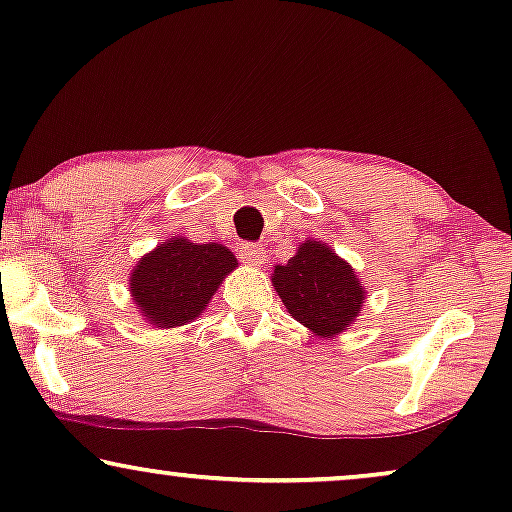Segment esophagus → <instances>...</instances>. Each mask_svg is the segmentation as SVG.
Returning <instances> with one entry per match:
<instances>
[{
  "mask_svg": "<svg viewBox=\"0 0 512 512\" xmlns=\"http://www.w3.org/2000/svg\"><path fill=\"white\" fill-rule=\"evenodd\" d=\"M263 254H265L263 244L247 242V244H242V247H240V256L244 258V263H249V265H261L265 261Z\"/></svg>",
  "mask_w": 512,
  "mask_h": 512,
  "instance_id": "obj_1",
  "label": "esophagus"
}]
</instances>
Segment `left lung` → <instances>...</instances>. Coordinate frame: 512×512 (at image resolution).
Segmentation results:
<instances>
[{"mask_svg":"<svg viewBox=\"0 0 512 512\" xmlns=\"http://www.w3.org/2000/svg\"><path fill=\"white\" fill-rule=\"evenodd\" d=\"M272 286L291 317L319 338L345 333L366 303L352 265L312 237L300 242L284 265L272 268Z\"/></svg>","mask_w":512,"mask_h":512,"instance_id":"obj_1","label":"left lung"}]
</instances>
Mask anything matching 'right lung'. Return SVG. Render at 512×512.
<instances>
[{"instance_id":"add662e5","label":"right lung","mask_w":512,"mask_h":512,"mask_svg":"<svg viewBox=\"0 0 512 512\" xmlns=\"http://www.w3.org/2000/svg\"><path fill=\"white\" fill-rule=\"evenodd\" d=\"M237 258L219 242L198 244L170 237L139 258L130 272V296L153 328H177L195 321L230 272Z\"/></svg>"}]
</instances>
